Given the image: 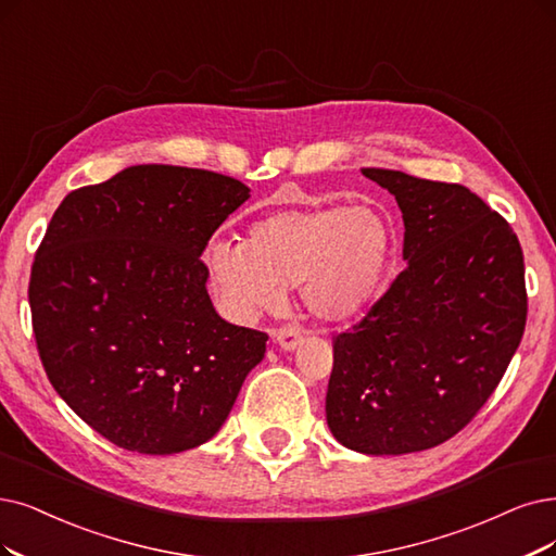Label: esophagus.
Wrapping results in <instances>:
<instances>
[{"label": "esophagus", "mask_w": 556, "mask_h": 556, "mask_svg": "<svg viewBox=\"0 0 556 556\" xmlns=\"http://www.w3.org/2000/svg\"><path fill=\"white\" fill-rule=\"evenodd\" d=\"M277 343L283 348V351H293V348L300 343L302 339V330L298 325H281L279 330L275 332Z\"/></svg>", "instance_id": "1"}]
</instances>
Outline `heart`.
<instances>
[{
    "label": "heart",
    "mask_w": 556,
    "mask_h": 556,
    "mask_svg": "<svg viewBox=\"0 0 556 556\" xmlns=\"http://www.w3.org/2000/svg\"><path fill=\"white\" fill-rule=\"evenodd\" d=\"M392 244V226L374 205L314 203L261 217L244 242H211L203 265L211 291L240 320L277 309L295 283L314 316L339 320L374 300Z\"/></svg>",
    "instance_id": "1"
}]
</instances>
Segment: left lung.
Here are the masks:
<instances>
[{
    "label": "left lung",
    "instance_id": "8db88e82",
    "mask_svg": "<svg viewBox=\"0 0 556 556\" xmlns=\"http://www.w3.org/2000/svg\"><path fill=\"white\" fill-rule=\"evenodd\" d=\"M362 174L396 197L407 265L334 337L325 413L343 446L401 456L460 433L497 389L527 325L525 256L465 185Z\"/></svg>",
    "mask_w": 556,
    "mask_h": 556
}]
</instances>
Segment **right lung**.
Here are the masks:
<instances>
[{
    "label": "right lung",
    "mask_w": 556,
    "mask_h": 556,
    "mask_svg": "<svg viewBox=\"0 0 556 556\" xmlns=\"http://www.w3.org/2000/svg\"><path fill=\"white\" fill-rule=\"evenodd\" d=\"M250 188L238 178L139 164L73 190L29 277L48 380L96 433L137 454L208 442L267 334L226 323L201 254Z\"/></svg>",
    "instance_id": "right-lung-1"
}]
</instances>
